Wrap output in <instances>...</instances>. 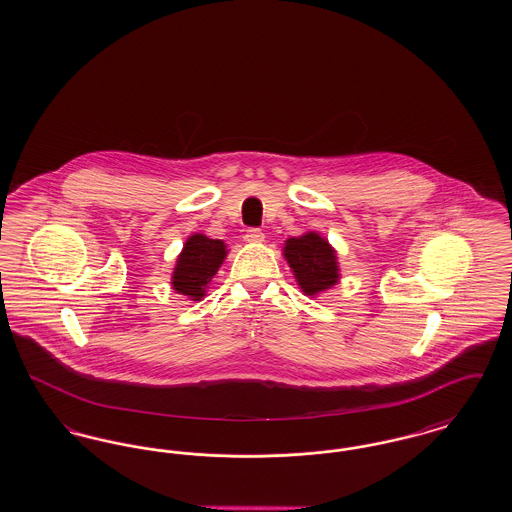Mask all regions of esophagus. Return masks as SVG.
Here are the masks:
<instances>
[{"instance_id": "esophagus-1", "label": "esophagus", "mask_w": 512, "mask_h": 512, "mask_svg": "<svg viewBox=\"0 0 512 512\" xmlns=\"http://www.w3.org/2000/svg\"><path fill=\"white\" fill-rule=\"evenodd\" d=\"M245 242H249V244H261V242H265V234H263L259 228H249V230L245 232Z\"/></svg>"}]
</instances>
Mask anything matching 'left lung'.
Here are the masks:
<instances>
[{"instance_id":"obj_1","label":"left lung","mask_w":512,"mask_h":512,"mask_svg":"<svg viewBox=\"0 0 512 512\" xmlns=\"http://www.w3.org/2000/svg\"><path fill=\"white\" fill-rule=\"evenodd\" d=\"M282 253L292 268L297 286L307 297H318L340 282L338 253L318 232L311 230L297 238H288Z\"/></svg>"}]
</instances>
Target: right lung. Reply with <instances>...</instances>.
<instances>
[{
    "mask_svg": "<svg viewBox=\"0 0 512 512\" xmlns=\"http://www.w3.org/2000/svg\"><path fill=\"white\" fill-rule=\"evenodd\" d=\"M226 255L228 247L222 240H213L195 232L184 242L180 255L176 257L171 276L172 290L186 295L190 301H201Z\"/></svg>",
    "mask_w": 512,
    "mask_h": 512,
    "instance_id": "1",
    "label": "right lung"
}]
</instances>
